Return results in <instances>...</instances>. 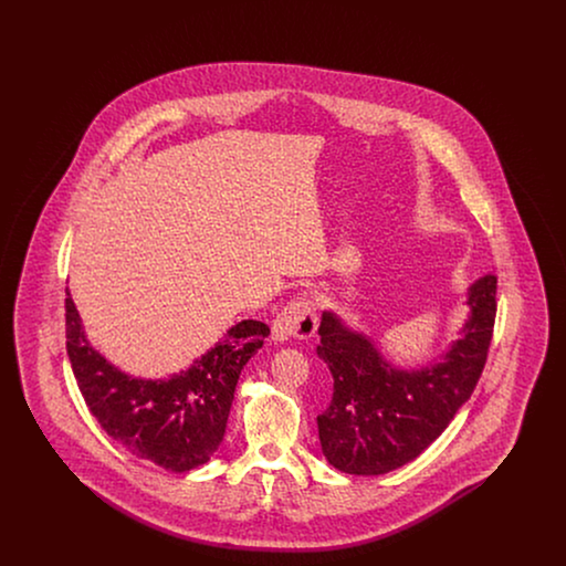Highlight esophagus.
<instances>
[{
  "instance_id": "1",
  "label": "esophagus",
  "mask_w": 566,
  "mask_h": 566,
  "mask_svg": "<svg viewBox=\"0 0 566 566\" xmlns=\"http://www.w3.org/2000/svg\"><path fill=\"white\" fill-rule=\"evenodd\" d=\"M316 326H318V316H316L314 301L305 295L295 296L275 316V321L271 324V333L275 342H284L291 337L310 339L314 337Z\"/></svg>"
}]
</instances>
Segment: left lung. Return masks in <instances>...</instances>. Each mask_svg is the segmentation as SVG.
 Segmentation results:
<instances>
[{"label":"left lung","mask_w":566,"mask_h":566,"mask_svg":"<svg viewBox=\"0 0 566 566\" xmlns=\"http://www.w3.org/2000/svg\"><path fill=\"white\" fill-rule=\"evenodd\" d=\"M469 321L443 363L395 369L376 346L333 312L321 321L318 356L333 376V399L318 416L326 460L350 475H381L420 457L448 429L484 371L496 318V277L469 289Z\"/></svg>","instance_id":"obj_1"}]
</instances>
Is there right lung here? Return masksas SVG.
I'll return each instance as SVG.
<instances>
[{"label": "right lung", "instance_id": "right-lung-1", "mask_svg": "<svg viewBox=\"0 0 566 566\" xmlns=\"http://www.w3.org/2000/svg\"><path fill=\"white\" fill-rule=\"evenodd\" d=\"M268 335V324L242 321L189 371L169 379H137L91 348L78 310L70 293L65 296L67 356L91 413L127 452L176 473L214 457L243 365Z\"/></svg>", "mask_w": 566, "mask_h": 566}]
</instances>
